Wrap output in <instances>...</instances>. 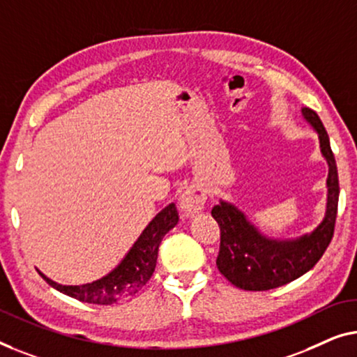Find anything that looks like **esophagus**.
I'll use <instances>...</instances> for the list:
<instances>
[{
  "label": "esophagus",
  "instance_id": "esophagus-1",
  "mask_svg": "<svg viewBox=\"0 0 357 357\" xmlns=\"http://www.w3.org/2000/svg\"><path fill=\"white\" fill-rule=\"evenodd\" d=\"M205 202H207V192L200 185H189L179 197V205L185 215L200 212L205 207Z\"/></svg>",
  "mask_w": 357,
  "mask_h": 357
}]
</instances>
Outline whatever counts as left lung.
I'll return each instance as SVG.
<instances>
[{
  "label": "left lung",
  "instance_id": "left-lung-1",
  "mask_svg": "<svg viewBox=\"0 0 357 357\" xmlns=\"http://www.w3.org/2000/svg\"><path fill=\"white\" fill-rule=\"evenodd\" d=\"M303 114L319 132L320 147L330 167L327 217L310 236L291 243H277L259 234L233 205H215L212 217L220 227L217 267L229 283L241 289L267 291L303 277L322 259L333 238L340 195L335 155L319 114L310 108H304Z\"/></svg>",
  "mask_w": 357,
  "mask_h": 357
}]
</instances>
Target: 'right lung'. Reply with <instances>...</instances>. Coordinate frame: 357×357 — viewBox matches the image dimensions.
Masks as SVG:
<instances>
[{"instance_id":"add662e5","label":"right lung","mask_w":357,"mask_h":357,"mask_svg":"<svg viewBox=\"0 0 357 357\" xmlns=\"http://www.w3.org/2000/svg\"><path fill=\"white\" fill-rule=\"evenodd\" d=\"M178 220L176 207H174V204H169L149 223V227L144 229L132 249L129 250L126 259L112 273H108L102 280L93 281V283L82 286H63L47 278L43 273H38L54 289L61 291L74 299L82 301V303L98 305L118 303V301L126 299L129 296H134L152 278L155 265H157L160 243L169 229L176 227Z\"/></svg>"}]
</instances>
